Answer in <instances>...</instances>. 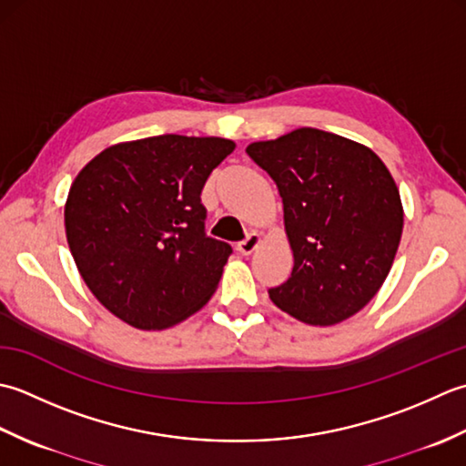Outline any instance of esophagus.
<instances>
[{"mask_svg": "<svg viewBox=\"0 0 466 466\" xmlns=\"http://www.w3.org/2000/svg\"><path fill=\"white\" fill-rule=\"evenodd\" d=\"M259 243H261V235L259 233H249V237H247L245 241L237 245V251H239L241 255H251L255 249H258Z\"/></svg>", "mask_w": 466, "mask_h": 466, "instance_id": "esophagus-1", "label": "esophagus"}]
</instances>
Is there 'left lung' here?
<instances>
[{
	"instance_id": "left-lung-1",
	"label": "left lung",
	"mask_w": 466,
	"mask_h": 466,
	"mask_svg": "<svg viewBox=\"0 0 466 466\" xmlns=\"http://www.w3.org/2000/svg\"><path fill=\"white\" fill-rule=\"evenodd\" d=\"M247 155L279 188L293 253L291 275L269 299L308 326L352 318L382 288L400 245L390 170L372 148L309 127L251 142Z\"/></svg>"
}]
</instances>
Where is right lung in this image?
Listing matches in <instances>:
<instances>
[{"label":"right lung","mask_w":466,"mask_h":466,"mask_svg":"<svg viewBox=\"0 0 466 466\" xmlns=\"http://www.w3.org/2000/svg\"><path fill=\"white\" fill-rule=\"evenodd\" d=\"M233 150L219 137L160 135L104 148L74 178L64 225L76 268L128 326H175L219 286L231 245L205 235L201 191Z\"/></svg>","instance_id":"right-lung-1"}]
</instances>
